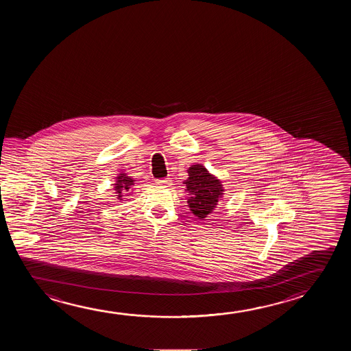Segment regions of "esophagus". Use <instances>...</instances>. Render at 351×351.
I'll return each mask as SVG.
<instances>
[{
  "label": "esophagus",
  "mask_w": 351,
  "mask_h": 351,
  "mask_svg": "<svg viewBox=\"0 0 351 351\" xmlns=\"http://www.w3.org/2000/svg\"><path fill=\"white\" fill-rule=\"evenodd\" d=\"M156 183L159 184V186H164V187H169V186H171V178H158L156 180Z\"/></svg>",
  "instance_id": "1"
}]
</instances>
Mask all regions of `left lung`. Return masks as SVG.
I'll use <instances>...</instances> for the list:
<instances>
[{"instance_id":"obj_1","label":"left lung","mask_w":351,"mask_h":351,"mask_svg":"<svg viewBox=\"0 0 351 351\" xmlns=\"http://www.w3.org/2000/svg\"><path fill=\"white\" fill-rule=\"evenodd\" d=\"M189 178L183 181L187 193V204L192 214L199 219H205L213 214L223 199V183L203 164H193L187 169Z\"/></svg>"}]
</instances>
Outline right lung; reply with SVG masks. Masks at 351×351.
Returning a JSON list of instances; mask_svg holds the SVG:
<instances>
[{
	"mask_svg": "<svg viewBox=\"0 0 351 351\" xmlns=\"http://www.w3.org/2000/svg\"><path fill=\"white\" fill-rule=\"evenodd\" d=\"M135 182H136V180L132 176H129L127 173L121 171L118 173L116 180H114V183H113V191L117 194L114 197H117L118 202H123L125 197L132 195V191H134L132 187H134Z\"/></svg>",
	"mask_w": 351,
	"mask_h": 351,
	"instance_id": "1",
	"label": "right lung"
}]
</instances>
